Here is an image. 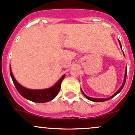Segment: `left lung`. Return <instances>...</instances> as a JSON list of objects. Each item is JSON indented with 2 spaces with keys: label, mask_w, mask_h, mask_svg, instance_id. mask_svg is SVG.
<instances>
[{
  "label": "left lung",
  "mask_w": 135,
  "mask_h": 135,
  "mask_svg": "<svg viewBox=\"0 0 135 135\" xmlns=\"http://www.w3.org/2000/svg\"><path fill=\"white\" fill-rule=\"evenodd\" d=\"M119 41V43H120V46H121L122 48V45H121V43H120V40H118ZM126 72H127V70L126 69V71H125V75H124V82H123V84H122V85L121 86V87L120 88V89H119L118 91L116 92V93H115L114 94V95H112V97H109V98H106V99H99V98H93V97H88L86 96V95L84 94V93L83 91H82V90H81V91H82V93L84 95V97H86V98L88 99L89 100H90V101H94V102H103V101H108V100H109L110 99L113 98L114 97H115V95H118V94L120 93V91H121L122 90V89H123L124 86L125 84V82H126Z\"/></svg>",
  "instance_id": "1"
}]
</instances>
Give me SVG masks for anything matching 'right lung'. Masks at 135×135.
Segmentation results:
<instances>
[{
    "label": "right lung",
    "instance_id": "1",
    "mask_svg": "<svg viewBox=\"0 0 135 135\" xmlns=\"http://www.w3.org/2000/svg\"><path fill=\"white\" fill-rule=\"evenodd\" d=\"M10 74L13 82L15 88L20 95L26 99L32 101L36 103H46L48 101L53 100L58 95L61 89V84L62 80L65 78V74L62 76L61 78L57 81V82L53 86L46 89H40V90H32V89H26L23 86L19 84L14 78L10 67Z\"/></svg>",
    "mask_w": 135,
    "mask_h": 135
}]
</instances>
